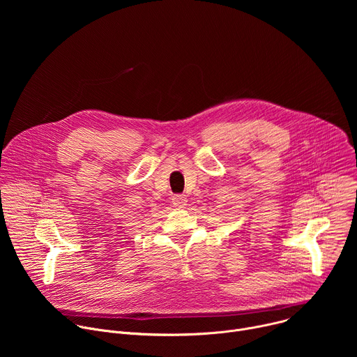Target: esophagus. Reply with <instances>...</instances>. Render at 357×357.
Returning a JSON list of instances; mask_svg holds the SVG:
<instances>
[{
    "instance_id": "1",
    "label": "esophagus",
    "mask_w": 357,
    "mask_h": 357,
    "mask_svg": "<svg viewBox=\"0 0 357 357\" xmlns=\"http://www.w3.org/2000/svg\"><path fill=\"white\" fill-rule=\"evenodd\" d=\"M186 202H188V199L185 195H174L172 196V203L175 208H183L186 205Z\"/></svg>"
}]
</instances>
